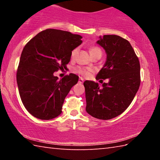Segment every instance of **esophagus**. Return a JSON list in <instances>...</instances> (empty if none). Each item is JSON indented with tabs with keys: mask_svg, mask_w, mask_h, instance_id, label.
<instances>
[{
	"mask_svg": "<svg viewBox=\"0 0 160 160\" xmlns=\"http://www.w3.org/2000/svg\"><path fill=\"white\" fill-rule=\"evenodd\" d=\"M78 82H79V83L82 84V83H83V82H84V80L82 79V78H79V80H78Z\"/></svg>",
	"mask_w": 160,
	"mask_h": 160,
	"instance_id": "34e87169",
	"label": "esophagus"
}]
</instances>
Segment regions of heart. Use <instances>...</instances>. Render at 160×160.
<instances>
[{
  "instance_id": "b5f03b06",
  "label": "heart",
  "mask_w": 160,
  "mask_h": 160,
  "mask_svg": "<svg viewBox=\"0 0 160 160\" xmlns=\"http://www.w3.org/2000/svg\"><path fill=\"white\" fill-rule=\"evenodd\" d=\"M78 52V48H74V49L71 51V53H70V57H71V58H74L75 56H76ZM90 52L92 57L97 55L102 56V50L100 49L99 47H91L90 48ZM75 70H76V72H78V73L82 75V76H85V77L90 76L92 72H93V70L92 68H82L80 66L77 67L76 68H75Z\"/></svg>"
}]
</instances>
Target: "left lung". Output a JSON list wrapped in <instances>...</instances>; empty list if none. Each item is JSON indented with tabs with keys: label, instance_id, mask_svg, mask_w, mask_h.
<instances>
[{
	"label": "left lung",
	"instance_id": "left-lung-1",
	"mask_svg": "<svg viewBox=\"0 0 160 160\" xmlns=\"http://www.w3.org/2000/svg\"><path fill=\"white\" fill-rule=\"evenodd\" d=\"M99 38L97 43L106 51L107 61L96 79L108 78L109 82L99 88L97 82L85 81L86 112L96 118L108 120L122 113L134 99L140 84V66L128 40L118 35Z\"/></svg>",
	"mask_w": 160,
	"mask_h": 160
}]
</instances>
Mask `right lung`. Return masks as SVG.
<instances>
[{
    "mask_svg": "<svg viewBox=\"0 0 160 160\" xmlns=\"http://www.w3.org/2000/svg\"><path fill=\"white\" fill-rule=\"evenodd\" d=\"M82 37L70 32L47 29L24 47L17 70V82L22 104L29 113L42 120L57 117L64 99L79 77L70 73L58 80L53 72L67 69L71 51Z\"/></svg>",
    "mask_w": 160,
    "mask_h": 160,
    "instance_id": "add662e5",
    "label": "right lung"
}]
</instances>
